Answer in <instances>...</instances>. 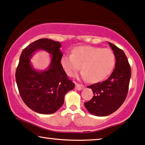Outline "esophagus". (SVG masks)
<instances>
[{"instance_id": "34e87169", "label": "esophagus", "mask_w": 145, "mask_h": 145, "mask_svg": "<svg viewBox=\"0 0 145 145\" xmlns=\"http://www.w3.org/2000/svg\"><path fill=\"white\" fill-rule=\"evenodd\" d=\"M84 88H85V87H84V86H83V85L78 84H76V89L77 90L80 91V90L83 89H84Z\"/></svg>"}]
</instances>
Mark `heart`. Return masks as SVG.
<instances>
[{"label":"heart","instance_id":"obj_1","mask_svg":"<svg viewBox=\"0 0 145 145\" xmlns=\"http://www.w3.org/2000/svg\"><path fill=\"white\" fill-rule=\"evenodd\" d=\"M60 63L70 77L75 76L82 65V78L95 83L103 80L111 74L115 66V56L109 48L82 46L74 48L72 54H63Z\"/></svg>","mask_w":145,"mask_h":145}]
</instances>
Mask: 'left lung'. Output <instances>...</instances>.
Wrapping results in <instances>:
<instances>
[{"label":"left lung","mask_w":145,"mask_h":145,"mask_svg":"<svg viewBox=\"0 0 145 145\" xmlns=\"http://www.w3.org/2000/svg\"><path fill=\"white\" fill-rule=\"evenodd\" d=\"M108 43L115 54V69L107 80L88 86L94 95L84 103L91 114L97 117L107 116L121 107L127 97L131 76V66L124 52Z\"/></svg>","instance_id":"8db88e82"}]
</instances>
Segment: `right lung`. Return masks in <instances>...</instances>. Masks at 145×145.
<instances>
[{"label": "right lung", "instance_id": "1", "mask_svg": "<svg viewBox=\"0 0 145 145\" xmlns=\"http://www.w3.org/2000/svg\"><path fill=\"white\" fill-rule=\"evenodd\" d=\"M61 44L48 38H42L29 44L23 50L16 71V82L23 101L40 114H52L60 108L64 96L75 87L67 77L60 63L62 56ZM38 50H44L51 55L49 66L37 71L31 59Z\"/></svg>", "mask_w": 145, "mask_h": 145}]
</instances>
